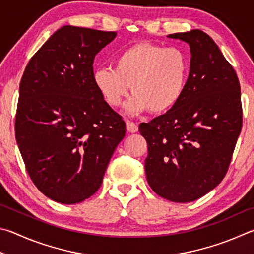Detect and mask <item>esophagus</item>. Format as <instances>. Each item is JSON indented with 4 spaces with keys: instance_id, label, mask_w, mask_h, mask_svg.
Masks as SVG:
<instances>
[{
    "instance_id": "obj_1",
    "label": "esophagus",
    "mask_w": 254,
    "mask_h": 254,
    "mask_svg": "<svg viewBox=\"0 0 254 254\" xmlns=\"http://www.w3.org/2000/svg\"><path fill=\"white\" fill-rule=\"evenodd\" d=\"M126 129H127V131H129V132H136V131H138V126H137V124L129 122V120H127V122H126Z\"/></svg>"
}]
</instances>
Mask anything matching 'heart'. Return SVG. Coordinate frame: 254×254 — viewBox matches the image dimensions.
<instances>
[{
    "mask_svg": "<svg viewBox=\"0 0 254 254\" xmlns=\"http://www.w3.org/2000/svg\"><path fill=\"white\" fill-rule=\"evenodd\" d=\"M190 70L188 53L150 42L128 47L115 59V69L101 66L93 71L98 92L107 104L117 107L131 88L134 97L127 111L161 115L175 107L184 95Z\"/></svg>",
    "mask_w": 254,
    "mask_h": 254,
    "instance_id": "b5f03b06",
    "label": "heart"
}]
</instances>
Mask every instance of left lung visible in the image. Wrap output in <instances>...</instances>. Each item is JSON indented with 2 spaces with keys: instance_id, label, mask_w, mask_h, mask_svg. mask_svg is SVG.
Returning a JSON list of instances; mask_svg holds the SVG:
<instances>
[{
  "instance_id": "obj_1",
  "label": "left lung",
  "mask_w": 254,
  "mask_h": 254,
  "mask_svg": "<svg viewBox=\"0 0 254 254\" xmlns=\"http://www.w3.org/2000/svg\"><path fill=\"white\" fill-rule=\"evenodd\" d=\"M190 44V70L182 99L166 114L141 123L147 141L145 172L159 196L176 203L202 197L221 183L242 129L237 72L201 30L170 34Z\"/></svg>"
}]
</instances>
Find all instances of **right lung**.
I'll return each instance as SVG.
<instances>
[{"label": "right lung", "mask_w": 254, "mask_h": 254, "mask_svg": "<svg viewBox=\"0 0 254 254\" xmlns=\"http://www.w3.org/2000/svg\"><path fill=\"white\" fill-rule=\"evenodd\" d=\"M117 32L64 25L31 58L20 82L15 139L30 179L62 204L100 188L126 124L93 84V60Z\"/></svg>", "instance_id": "right-lung-1"}]
</instances>
